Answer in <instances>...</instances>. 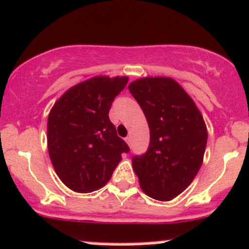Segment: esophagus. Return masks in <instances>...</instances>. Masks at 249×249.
Listing matches in <instances>:
<instances>
[{
    "label": "esophagus",
    "mask_w": 249,
    "mask_h": 249,
    "mask_svg": "<svg viewBox=\"0 0 249 249\" xmlns=\"http://www.w3.org/2000/svg\"><path fill=\"white\" fill-rule=\"evenodd\" d=\"M124 141L127 142L128 146L130 147V144H132V138H130V136H128V138H125V139H124Z\"/></svg>",
    "instance_id": "1"
}]
</instances>
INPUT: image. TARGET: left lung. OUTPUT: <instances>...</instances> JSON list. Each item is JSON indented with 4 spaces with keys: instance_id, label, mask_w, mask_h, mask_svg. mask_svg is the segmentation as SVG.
I'll list each match as a JSON object with an SVG mask.
<instances>
[{
    "instance_id": "left-lung-1",
    "label": "left lung",
    "mask_w": 249,
    "mask_h": 249,
    "mask_svg": "<svg viewBox=\"0 0 249 249\" xmlns=\"http://www.w3.org/2000/svg\"><path fill=\"white\" fill-rule=\"evenodd\" d=\"M150 130L144 154L133 156V169L148 196L177 197L196 177L207 144V127L192 97L170 77H143L128 86Z\"/></svg>"
}]
</instances>
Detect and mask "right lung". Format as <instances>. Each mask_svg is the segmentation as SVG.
Instances as JSON below:
<instances>
[{"mask_svg": "<svg viewBox=\"0 0 249 249\" xmlns=\"http://www.w3.org/2000/svg\"><path fill=\"white\" fill-rule=\"evenodd\" d=\"M127 76H95L64 93L50 110L48 152L60 180L71 191L90 193L110 180L129 147L110 122L114 99Z\"/></svg>", "mask_w": 249, "mask_h": 249, "instance_id": "right-lung-1", "label": "right lung"}]
</instances>
